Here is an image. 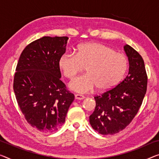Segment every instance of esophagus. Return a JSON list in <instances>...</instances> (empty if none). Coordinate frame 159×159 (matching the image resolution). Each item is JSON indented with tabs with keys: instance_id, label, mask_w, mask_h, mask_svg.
Returning <instances> with one entry per match:
<instances>
[{
	"instance_id": "1",
	"label": "esophagus",
	"mask_w": 159,
	"mask_h": 159,
	"mask_svg": "<svg viewBox=\"0 0 159 159\" xmlns=\"http://www.w3.org/2000/svg\"><path fill=\"white\" fill-rule=\"evenodd\" d=\"M75 99H79V100H82V99L85 98V97L84 96V95H82V94H75Z\"/></svg>"
}]
</instances>
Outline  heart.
Listing matches in <instances>:
<instances>
[{
  "mask_svg": "<svg viewBox=\"0 0 159 159\" xmlns=\"http://www.w3.org/2000/svg\"><path fill=\"white\" fill-rule=\"evenodd\" d=\"M59 66L70 80L87 67V74L73 80L70 87L80 93H88L97 87L104 91L115 86L128 69V60L124 55L103 44L87 43L80 45L77 53L61 55Z\"/></svg>",
  "mask_w": 159,
  "mask_h": 159,
  "instance_id": "heart-1",
  "label": "heart"
}]
</instances>
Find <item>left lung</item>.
Masks as SVG:
<instances>
[{"mask_svg":"<svg viewBox=\"0 0 159 159\" xmlns=\"http://www.w3.org/2000/svg\"><path fill=\"white\" fill-rule=\"evenodd\" d=\"M124 50L129 62V73L115 87L94 97L96 107L89 123L103 135L125 129L138 113L147 89L148 77L143 60L129 45Z\"/></svg>","mask_w":159,"mask_h":159,"instance_id":"8db88e82","label":"left lung"}]
</instances>
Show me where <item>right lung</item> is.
<instances>
[{
	"label": "right lung",
	"instance_id": "1",
	"mask_svg": "<svg viewBox=\"0 0 159 159\" xmlns=\"http://www.w3.org/2000/svg\"><path fill=\"white\" fill-rule=\"evenodd\" d=\"M67 37L38 39L25 47L17 64L13 90L26 121L43 132H54L65 121L75 95L60 80L59 60Z\"/></svg>",
	"mask_w": 159,
	"mask_h": 159
}]
</instances>
